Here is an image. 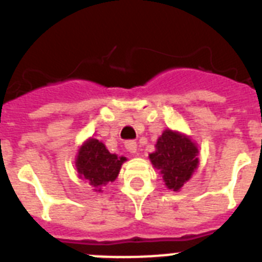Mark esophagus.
I'll return each mask as SVG.
<instances>
[{
    "instance_id": "esophagus-1",
    "label": "esophagus",
    "mask_w": 262,
    "mask_h": 262,
    "mask_svg": "<svg viewBox=\"0 0 262 262\" xmlns=\"http://www.w3.org/2000/svg\"><path fill=\"white\" fill-rule=\"evenodd\" d=\"M124 147H126V149L129 154H135V152L138 151V144H136L135 140H127V142L124 143Z\"/></svg>"
}]
</instances>
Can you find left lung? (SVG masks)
<instances>
[{
    "label": "left lung",
    "instance_id": "1",
    "mask_svg": "<svg viewBox=\"0 0 262 262\" xmlns=\"http://www.w3.org/2000/svg\"><path fill=\"white\" fill-rule=\"evenodd\" d=\"M198 148L187 136L165 129L149 155L152 164L163 174L168 189L178 191L198 166Z\"/></svg>",
    "mask_w": 262,
    "mask_h": 262
}]
</instances>
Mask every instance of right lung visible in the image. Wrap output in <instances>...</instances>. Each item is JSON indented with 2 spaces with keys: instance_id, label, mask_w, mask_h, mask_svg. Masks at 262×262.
<instances>
[{
  "instance_id": "obj_1",
  "label": "right lung",
  "mask_w": 262,
  "mask_h": 262,
  "mask_svg": "<svg viewBox=\"0 0 262 262\" xmlns=\"http://www.w3.org/2000/svg\"><path fill=\"white\" fill-rule=\"evenodd\" d=\"M123 161H126L124 157L110 154L103 143L92 138L80 148L76 168L81 178L89 182L94 190L101 191L102 185L118 177Z\"/></svg>"
}]
</instances>
